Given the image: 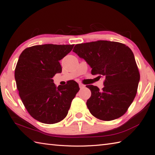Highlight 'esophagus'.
<instances>
[{
  "label": "esophagus",
  "mask_w": 155,
  "mask_h": 155,
  "mask_svg": "<svg viewBox=\"0 0 155 155\" xmlns=\"http://www.w3.org/2000/svg\"><path fill=\"white\" fill-rule=\"evenodd\" d=\"M79 86H80V89H83V88L85 87V85L82 84H79Z\"/></svg>",
  "instance_id": "obj_1"
}]
</instances>
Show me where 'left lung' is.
Masks as SVG:
<instances>
[{"label": "left lung", "mask_w": 155, "mask_h": 155, "mask_svg": "<svg viewBox=\"0 0 155 155\" xmlns=\"http://www.w3.org/2000/svg\"><path fill=\"white\" fill-rule=\"evenodd\" d=\"M92 68V75L105 79L104 87L86 85L91 95L87 101L95 117L111 121L124 115L135 97L140 74L135 56L128 46L107 40L79 44L73 50Z\"/></svg>", "instance_id": "obj_1"}]
</instances>
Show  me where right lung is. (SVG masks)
I'll list each match as a JSON object with an SVG mask.
<instances>
[{
  "label": "right lung",
  "mask_w": 155,
  "mask_h": 155,
  "mask_svg": "<svg viewBox=\"0 0 155 155\" xmlns=\"http://www.w3.org/2000/svg\"><path fill=\"white\" fill-rule=\"evenodd\" d=\"M74 46H34L19 56L15 72L19 95L30 115L41 123L54 124L63 120L80 90L74 80L63 87H57L52 80L55 74L61 72L60 60Z\"/></svg>",
  "instance_id": "add662e5"
}]
</instances>
